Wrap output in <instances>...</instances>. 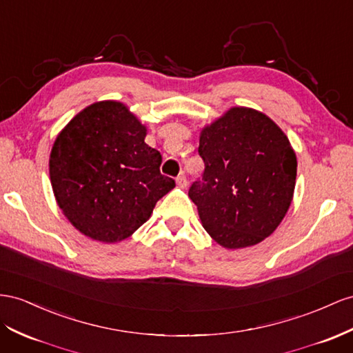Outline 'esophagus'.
Here are the masks:
<instances>
[{"instance_id": "1", "label": "esophagus", "mask_w": 353, "mask_h": 353, "mask_svg": "<svg viewBox=\"0 0 353 353\" xmlns=\"http://www.w3.org/2000/svg\"><path fill=\"white\" fill-rule=\"evenodd\" d=\"M176 185H178L179 188H185V187H187V178H185L184 174H179V175H178V178H176Z\"/></svg>"}]
</instances>
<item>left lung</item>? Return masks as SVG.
Masks as SVG:
<instances>
[{"instance_id": "obj_1", "label": "left lung", "mask_w": 353, "mask_h": 353, "mask_svg": "<svg viewBox=\"0 0 353 353\" xmlns=\"http://www.w3.org/2000/svg\"><path fill=\"white\" fill-rule=\"evenodd\" d=\"M202 181L190 187L208 234L225 250L263 242L292 202L297 156L264 112L232 107L200 130Z\"/></svg>"}]
</instances>
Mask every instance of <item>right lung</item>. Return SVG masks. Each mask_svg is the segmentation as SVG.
<instances>
[{"label": "right lung", "instance_id": "obj_1", "mask_svg": "<svg viewBox=\"0 0 353 353\" xmlns=\"http://www.w3.org/2000/svg\"><path fill=\"white\" fill-rule=\"evenodd\" d=\"M147 126L119 101L90 103L56 137L49 159L53 194L77 230L102 243L128 239L175 187Z\"/></svg>", "mask_w": 353, "mask_h": 353}]
</instances>
